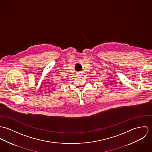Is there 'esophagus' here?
Returning a JSON list of instances; mask_svg holds the SVG:
<instances>
[{
  "mask_svg": "<svg viewBox=\"0 0 152 152\" xmlns=\"http://www.w3.org/2000/svg\"><path fill=\"white\" fill-rule=\"evenodd\" d=\"M78 76H82V72H79V73H78Z\"/></svg>",
  "mask_w": 152,
  "mask_h": 152,
  "instance_id": "esophagus-1",
  "label": "esophagus"
}]
</instances>
